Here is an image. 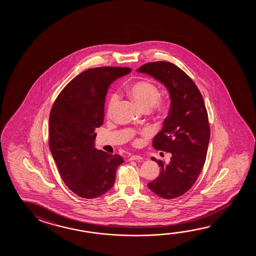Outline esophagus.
Instances as JSON below:
<instances>
[{
  "mask_svg": "<svg viewBox=\"0 0 256 256\" xmlns=\"http://www.w3.org/2000/svg\"><path fill=\"white\" fill-rule=\"evenodd\" d=\"M142 160V156H139V155H132L130 157V160Z\"/></svg>",
  "mask_w": 256,
  "mask_h": 256,
  "instance_id": "34e87169",
  "label": "esophagus"
}]
</instances>
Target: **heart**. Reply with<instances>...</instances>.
I'll return each instance as SVG.
<instances>
[{"label": "heart", "mask_w": 256, "mask_h": 256, "mask_svg": "<svg viewBox=\"0 0 256 256\" xmlns=\"http://www.w3.org/2000/svg\"><path fill=\"white\" fill-rule=\"evenodd\" d=\"M126 92L128 96L142 110L151 109L159 100V89L156 86L147 81H139L131 84L130 88H128ZM118 97L116 94H114L110 98L106 110L108 116H110L114 114V110L118 104ZM156 104L159 109H162V106L158 102Z\"/></svg>", "instance_id": "obj_1"}]
</instances>
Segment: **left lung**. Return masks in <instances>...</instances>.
I'll list each match as a JSON object with an SVG mask.
<instances>
[{
    "label": "left lung",
    "instance_id": "1",
    "mask_svg": "<svg viewBox=\"0 0 256 256\" xmlns=\"http://www.w3.org/2000/svg\"><path fill=\"white\" fill-rule=\"evenodd\" d=\"M136 72L154 78L168 92V115L152 146L172 157L168 164L152 157L160 173L147 186L158 196L174 199L192 188L206 162L210 131L204 102L193 80L172 63H147Z\"/></svg>",
    "mask_w": 256,
    "mask_h": 256
}]
</instances>
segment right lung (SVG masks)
<instances>
[{
    "instance_id": "1",
    "label": "right lung",
    "mask_w": 256,
    "mask_h": 256,
    "mask_svg": "<svg viewBox=\"0 0 256 256\" xmlns=\"http://www.w3.org/2000/svg\"><path fill=\"white\" fill-rule=\"evenodd\" d=\"M131 72L130 68H89L63 88L50 110L49 147L64 183L76 196L92 199L114 186L122 156L94 147L104 118L110 84Z\"/></svg>"
}]
</instances>
